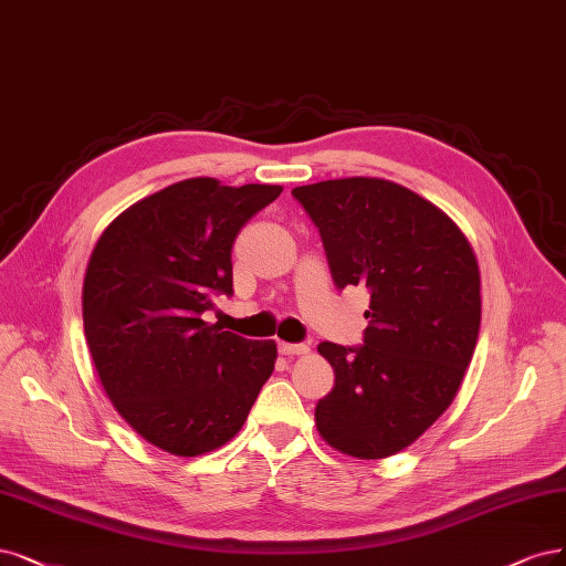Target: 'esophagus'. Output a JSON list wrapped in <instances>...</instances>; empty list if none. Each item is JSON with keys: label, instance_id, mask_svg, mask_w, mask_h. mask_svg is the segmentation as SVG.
<instances>
[{"label": "esophagus", "instance_id": "1", "mask_svg": "<svg viewBox=\"0 0 566 566\" xmlns=\"http://www.w3.org/2000/svg\"><path fill=\"white\" fill-rule=\"evenodd\" d=\"M279 350L283 356H304L308 354L306 344H290V342H279Z\"/></svg>", "mask_w": 566, "mask_h": 566}]
</instances>
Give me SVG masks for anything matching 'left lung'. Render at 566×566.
<instances>
[{
  "label": "left lung",
  "instance_id": "1",
  "mask_svg": "<svg viewBox=\"0 0 566 566\" xmlns=\"http://www.w3.org/2000/svg\"><path fill=\"white\" fill-rule=\"evenodd\" d=\"M318 227L339 290L365 285L363 344L321 342L335 388L316 405L335 450L384 459L452 405L480 335V269L461 229L431 201L377 178L292 189Z\"/></svg>",
  "mask_w": 566,
  "mask_h": 566
}]
</instances>
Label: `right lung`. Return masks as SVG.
Returning a JSON list of instances; mask_svg holds the SVG:
<instances>
[{
	"label": "right lung",
	"instance_id": "1",
	"mask_svg": "<svg viewBox=\"0 0 566 566\" xmlns=\"http://www.w3.org/2000/svg\"><path fill=\"white\" fill-rule=\"evenodd\" d=\"M281 191L175 182L124 210L91 252L82 302L97 377L116 412L170 454L229 442L274 373V342L201 316L212 297L233 295V241Z\"/></svg>",
	"mask_w": 566,
	"mask_h": 566
}]
</instances>
